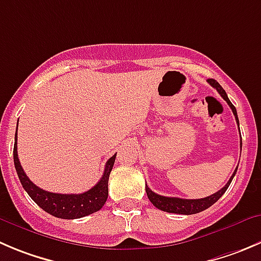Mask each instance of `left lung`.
Masks as SVG:
<instances>
[{"instance_id":"obj_1","label":"left lung","mask_w":261,"mask_h":261,"mask_svg":"<svg viewBox=\"0 0 261 261\" xmlns=\"http://www.w3.org/2000/svg\"><path fill=\"white\" fill-rule=\"evenodd\" d=\"M208 83L214 88V89H217V92L221 94V97L228 103L232 112H233L234 118H236L237 125L240 126L236 108H234V106L232 105L231 100L228 99L227 93L224 92L223 88H222L221 85H219V83L216 82L214 79H208ZM241 148H242V140H241ZM236 172H237V167L236 169H234L233 174L231 176V178H229V181L224 185V187H222V189L219 190V191H217L216 194L211 195V196H206V198H203V199H181V198H168V196H162V195H158L155 194V192L151 191L148 186H145V191H146V195H148L149 200H150V203L153 204L155 208L161 209V211L163 212H167V213H176V214H185V216H190V214L200 213V212L205 211V209H208L209 206L213 205L216 201H218V199L221 198L224 192H226V190L228 189V186L231 185L232 178L234 177Z\"/></svg>"}]
</instances>
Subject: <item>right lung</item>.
<instances>
[{"mask_svg":"<svg viewBox=\"0 0 261 261\" xmlns=\"http://www.w3.org/2000/svg\"><path fill=\"white\" fill-rule=\"evenodd\" d=\"M115 159L116 154L111 156L106 163L105 173L99 182L83 194H56V192L45 191L33 184L25 174L19 158H17V135L15 134L14 163L20 182L35 204H38L44 212L52 214L53 217H57V218H83V217H87L102 209L108 198V178H110V173L115 164Z\"/></svg>","mask_w":261,"mask_h":261,"instance_id":"right-lung-1","label":"right lung"}]
</instances>
